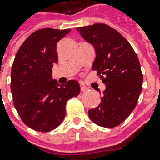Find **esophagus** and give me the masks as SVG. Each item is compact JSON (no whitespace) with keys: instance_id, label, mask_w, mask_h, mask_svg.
I'll use <instances>...</instances> for the list:
<instances>
[{"instance_id":"1","label":"esophagus","mask_w":160,"mask_h":160,"mask_svg":"<svg viewBox=\"0 0 160 160\" xmlns=\"http://www.w3.org/2000/svg\"><path fill=\"white\" fill-rule=\"evenodd\" d=\"M80 89H81V92H85L88 88L84 84H83V83H80Z\"/></svg>"}]
</instances>
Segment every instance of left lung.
I'll return each instance as SVG.
<instances>
[{
    "label": "left lung",
    "mask_w": 160,
    "mask_h": 160,
    "mask_svg": "<svg viewBox=\"0 0 160 160\" xmlns=\"http://www.w3.org/2000/svg\"><path fill=\"white\" fill-rule=\"evenodd\" d=\"M77 29L94 47L92 68L106 85L101 104L90 109L89 118L100 126H118L132 113L142 92L143 77L138 57L126 38L108 25L96 23Z\"/></svg>",
    "instance_id": "8db88e82"
}]
</instances>
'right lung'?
Returning a JSON list of instances; mask_svg holds the SVG:
<instances>
[{
  "label": "right lung",
  "instance_id": "add662e5",
  "mask_svg": "<svg viewBox=\"0 0 160 160\" xmlns=\"http://www.w3.org/2000/svg\"><path fill=\"white\" fill-rule=\"evenodd\" d=\"M70 29L43 28L34 32L16 54L11 68L10 89L22 121L38 132H49L64 119L67 102L77 97L80 85L69 80L60 85L52 77L58 62L57 42Z\"/></svg>",
  "mask_w": 160,
  "mask_h": 160
}]
</instances>
